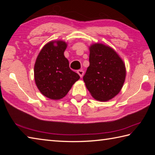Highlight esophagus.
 <instances>
[{
    "mask_svg": "<svg viewBox=\"0 0 155 155\" xmlns=\"http://www.w3.org/2000/svg\"><path fill=\"white\" fill-rule=\"evenodd\" d=\"M77 73H78V75H79L81 78L83 77V74H84V71H83V70H78V71H77Z\"/></svg>",
    "mask_w": 155,
    "mask_h": 155,
    "instance_id": "esophagus-1",
    "label": "esophagus"
}]
</instances>
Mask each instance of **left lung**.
<instances>
[{"mask_svg":"<svg viewBox=\"0 0 155 155\" xmlns=\"http://www.w3.org/2000/svg\"><path fill=\"white\" fill-rule=\"evenodd\" d=\"M90 66L83 81L96 101H108L121 91L126 78V67L119 54L111 47L102 43L89 46Z\"/></svg>","mask_w":155,"mask_h":155,"instance_id":"obj_1","label":"left lung"}]
</instances>
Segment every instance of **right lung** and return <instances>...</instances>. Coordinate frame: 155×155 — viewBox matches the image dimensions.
<instances>
[{
	"label": "right lung",
	"mask_w": 155,
	"mask_h": 155,
	"mask_svg": "<svg viewBox=\"0 0 155 155\" xmlns=\"http://www.w3.org/2000/svg\"><path fill=\"white\" fill-rule=\"evenodd\" d=\"M68 44L63 40L46 44L39 52L34 65V78L41 94L51 100H60L67 95L80 78L70 69L64 56Z\"/></svg>",
	"instance_id": "add662e5"
}]
</instances>
